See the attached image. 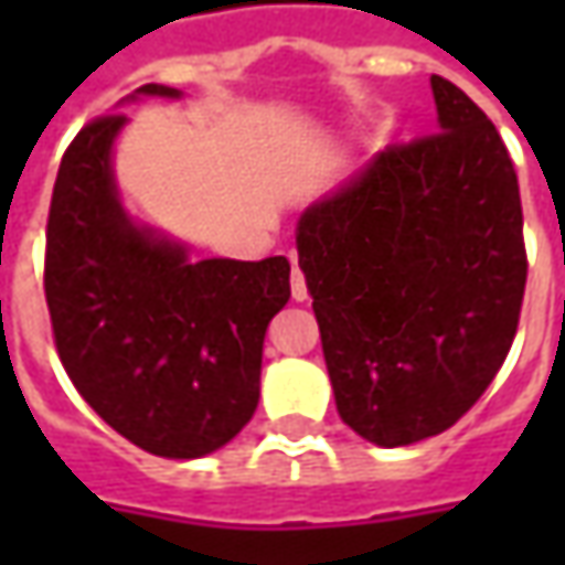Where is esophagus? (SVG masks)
I'll use <instances>...</instances> for the list:
<instances>
[{"instance_id":"34e87169","label":"esophagus","mask_w":565,"mask_h":565,"mask_svg":"<svg viewBox=\"0 0 565 565\" xmlns=\"http://www.w3.org/2000/svg\"><path fill=\"white\" fill-rule=\"evenodd\" d=\"M292 298L295 301H305L308 298V282H305V273L298 270V264L292 267Z\"/></svg>"}]
</instances>
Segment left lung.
<instances>
[{"label": "left lung", "mask_w": 565, "mask_h": 565, "mask_svg": "<svg viewBox=\"0 0 565 565\" xmlns=\"http://www.w3.org/2000/svg\"><path fill=\"white\" fill-rule=\"evenodd\" d=\"M430 87L440 131L386 147L295 235L339 418L377 446L444 434L481 399L529 276L507 143L456 84Z\"/></svg>", "instance_id": "obj_1"}]
</instances>
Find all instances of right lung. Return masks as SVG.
Returning a JSON list of instances; mask_svg holds the SVG:
<instances>
[{"label": "right lung", "instance_id": "obj_1", "mask_svg": "<svg viewBox=\"0 0 565 565\" xmlns=\"http://www.w3.org/2000/svg\"><path fill=\"white\" fill-rule=\"evenodd\" d=\"M141 94L179 97L163 84ZM125 116L87 121L55 175L43 289L55 352L125 440L166 459L226 446L260 399V355L289 301V260H191L135 226L113 182Z\"/></svg>", "mask_w": 565, "mask_h": 565}]
</instances>
